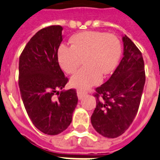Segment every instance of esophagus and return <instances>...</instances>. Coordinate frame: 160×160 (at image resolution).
I'll use <instances>...</instances> for the list:
<instances>
[{"label":"esophagus","mask_w":160,"mask_h":160,"mask_svg":"<svg viewBox=\"0 0 160 160\" xmlns=\"http://www.w3.org/2000/svg\"><path fill=\"white\" fill-rule=\"evenodd\" d=\"M77 94H78V99H82L83 96L86 95V92L82 91V90H78L77 91Z\"/></svg>","instance_id":"obj_1"}]
</instances>
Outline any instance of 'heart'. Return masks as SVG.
<instances>
[{"mask_svg": "<svg viewBox=\"0 0 160 160\" xmlns=\"http://www.w3.org/2000/svg\"><path fill=\"white\" fill-rule=\"evenodd\" d=\"M71 47L61 45L58 59L61 68L72 74L81 66H85L71 78L72 86L87 89L102 81V75L111 73L121 56V43L113 34L100 32H84L75 34L70 39Z\"/></svg>", "mask_w": 160, "mask_h": 160, "instance_id": "1", "label": "heart"}]
</instances>
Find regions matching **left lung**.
<instances>
[{
    "mask_svg": "<svg viewBox=\"0 0 160 160\" xmlns=\"http://www.w3.org/2000/svg\"><path fill=\"white\" fill-rule=\"evenodd\" d=\"M122 42L119 65L110 78L96 88L97 106L91 117L95 130L109 138L122 135L133 122L145 83L142 53L126 35Z\"/></svg>",
    "mask_w": 160,
    "mask_h": 160,
    "instance_id": "left-lung-1",
    "label": "left lung"
}]
</instances>
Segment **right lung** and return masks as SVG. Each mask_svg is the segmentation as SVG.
<instances>
[{
  "mask_svg": "<svg viewBox=\"0 0 160 160\" xmlns=\"http://www.w3.org/2000/svg\"><path fill=\"white\" fill-rule=\"evenodd\" d=\"M62 29L50 26L38 31L19 59L18 83L26 111L34 126L48 135L66 130L78 101L75 89L62 90L68 81L58 59Z\"/></svg>",
  "mask_w": 160,
  "mask_h": 160,
  "instance_id": "right-lung-1",
  "label": "right lung"
}]
</instances>
